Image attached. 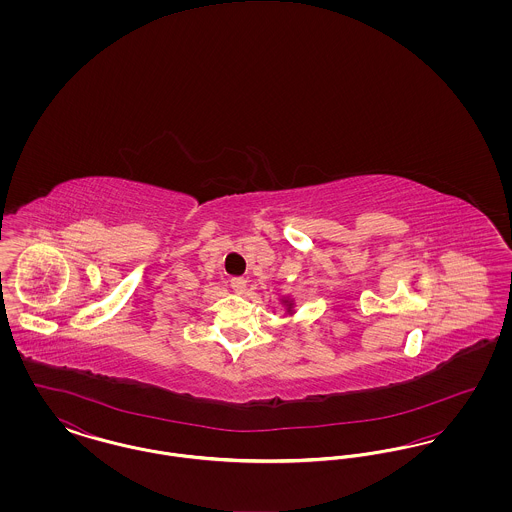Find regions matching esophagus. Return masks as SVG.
<instances>
[{
    "label": "esophagus",
    "instance_id": "34e87169",
    "mask_svg": "<svg viewBox=\"0 0 512 512\" xmlns=\"http://www.w3.org/2000/svg\"><path fill=\"white\" fill-rule=\"evenodd\" d=\"M230 286H232V290L236 293H244L245 288H247V280L242 278V276H236V278H232L230 280Z\"/></svg>",
    "mask_w": 512,
    "mask_h": 512
}]
</instances>
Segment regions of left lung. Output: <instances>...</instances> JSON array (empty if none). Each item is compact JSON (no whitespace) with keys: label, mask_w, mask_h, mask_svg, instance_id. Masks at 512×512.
<instances>
[{"label":"left lung","mask_w":512,"mask_h":512,"mask_svg":"<svg viewBox=\"0 0 512 512\" xmlns=\"http://www.w3.org/2000/svg\"><path fill=\"white\" fill-rule=\"evenodd\" d=\"M284 303H286V305H288V313H290V311H292V303H290V301H288V299H284Z\"/></svg>","instance_id":"8db88e82"}]
</instances>
